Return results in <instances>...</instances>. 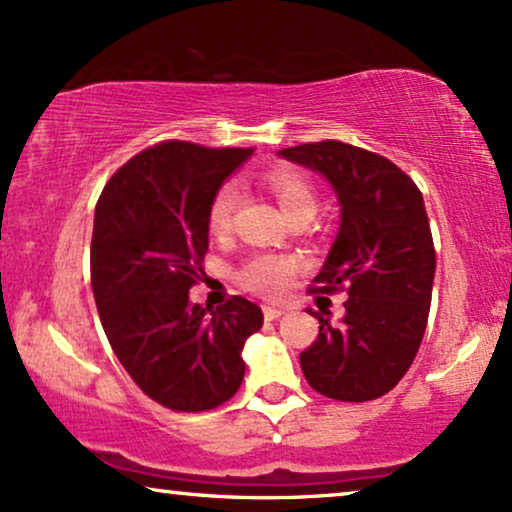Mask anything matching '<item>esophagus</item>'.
I'll list each match as a JSON object with an SVG mask.
<instances>
[{
    "label": "esophagus",
    "instance_id": "obj_1",
    "mask_svg": "<svg viewBox=\"0 0 512 512\" xmlns=\"http://www.w3.org/2000/svg\"><path fill=\"white\" fill-rule=\"evenodd\" d=\"M282 314H284V310H279V307H263L265 321H277Z\"/></svg>",
    "mask_w": 512,
    "mask_h": 512
}]
</instances>
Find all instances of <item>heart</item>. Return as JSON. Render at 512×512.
I'll return each instance as SVG.
<instances>
[{"label": "heart", "mask_w": 512, "mask_h": 512, "mask_svg": "<svg viewBox=\"0 0 512 512\" xmlns=\"http://www.w3.org/2000/svg\"><path fill=\"white\" fill-rule=\"evenodd\" d=\"M263 184L277 200L286 216L312 214L317 207L314 186L305 172L291 165L270 167L263 174ZM237 205V188L233 181H226L216 188L207 207V228L214 237H226L233 230V214ZM303 268L300 258L286 254H254L247 258L235 272L237 284L242 289L265 298H277L289 289L291 279Z\"/></svg>", "instance_id": "obj_1"}]
</instances>
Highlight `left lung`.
<instances>
[{
	"label": "left lung",
	"mask_w": 512,
	"mask_h": 512,
	"mask_svg": "<svg viewBox=\"0 0 512 512\" xmlns=\"http://www.w3.org/2000/svg\"><path fill=\"white\" fill-rule=\"evenodd\" d=\"M279 156L324 174L342 207L340 233L312 293L347 291L345 317L319 319L300 354L307 384L335 401H375L401 382L429 319L436 249L415 181L380 153L326 139Z\"/></svg>",
	"instance_id": "left-lung-1"
}]
</instances>
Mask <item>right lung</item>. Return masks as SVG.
<instances>
[{"label": "right lung", "mask_w": 512, "mask_h": 512, "mask_svg": "<svg viewBox=\"0 0 512 512\" xmlns=\"http://www.w3.org/2000/svg\"><path fill=\"white\" fill-rule=\"evenodd\" d=\"M251 153L167 139L118 167L95 205L90 284L102 328L137 387L174 412L230 401L244 340L263 326L242 296L216 310L188 300L209 247V200Z\"/></svg>", "instance_id": "right-lung-1"}]
</instances>
